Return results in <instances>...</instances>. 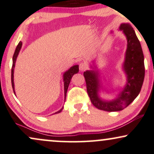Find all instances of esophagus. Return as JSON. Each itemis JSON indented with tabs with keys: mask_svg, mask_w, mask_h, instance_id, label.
I'll return each instance as SVG.
<instances>
[{
	"mask_svg": "<svg viewBox=\"0 0 154 154\" xmlns=\"http://www.w3.org/2000/svg\"><path fill=\"white\" fill-rule=\"evenodd\" d=\"M88 68L87 66V64L84 62H81L80 64H79V69H80L81 71H85Z\"/></svg>",
	"mask_w": 154,
	"mask_h": 154,
	"instance_id": "34e87169",
	"label": "esophagus"
}]
</instances>
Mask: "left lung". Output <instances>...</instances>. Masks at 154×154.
<instances>
[{
    "label": "left lung",
    "instance_id": "1",
    "mask_svg": "<svg viewBox=\"0 0 154 154\" xmlns=\"http://www.w3.org/2000/svg\"><path fill=\"white\" fill-rule=\"evenodd\" d=\"M120 29L123 30L126 35L128 45L123 64V69L127 75V83L119 97L111 101L102 100L98 96L99 87L98 72L87 71L83 73L87 93L92 104L98 109L109 112L121 111L134 101L141 91L145 75L143 51L135 31L130 25L125 23L121 25Z\"/></svg>",
    "mask_w": 154,
    "mask_h": 154
}]
</instances>
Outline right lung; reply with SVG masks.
<instances>
[{
    "label": "right lung",
    "mask_w": 154,
    "mask_h": 154,
    "mask_svg": "<svg viewBox=\"0 0 154 154\" xmlns=\"http://www.w3.org/2000/svg\"><path fill=\"white\" fill-rule=\"evenodd\" d=\"M22 46V42L20 41L19 43L17 45L16 51H15L14 54H13V65H12V68H11V83H12V87H13V92L15 94V91H14V82H13V71H14V67H15V63H16L17 56H18L19 51H20V48H21ZM79 66H74L73 67H71L68 70V71H66L63 75V81H64V93H65V98L66 97V93H67V90L68 88V86H69V83L71 82V79L74 74L77 73L79 72ZM61 109L60 111H57L56 113H60V111H62Z\"/></svg>",
    "instance_id": "obj_1"
}]
</instances>
